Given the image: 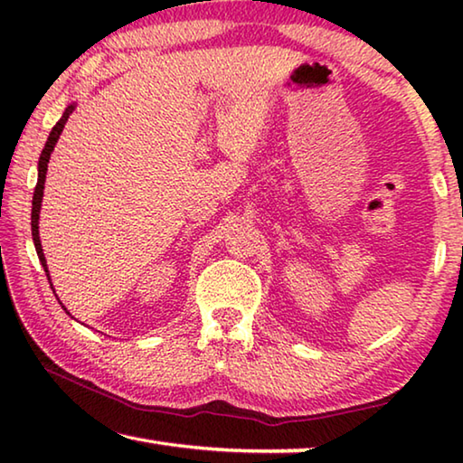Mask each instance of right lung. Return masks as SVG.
<instances>
[{
  "label": "right lung",
  "mask_w": 463,
  "mask_h": 463,
  "mask_svg": "<svg viewBox=\"0 0 463 463\" xmlns=\"http://www.w3.org/2000/svg\"><path fill=\"white\" fill-rule=\"evenodd\" d=\"M77 108V104L73 101V104H69L65 108V112H62L61 120L54 124L49 138H46V145L43 148L41 153V159H38V182H36V187H34V195H33V241H34V247H36V253H38V260H41V265L46 271V278H49L51 281V276H49V268H46V260H44V253H43V245H41V234H38V218H41V206H43V195H44V179H46V169H49V159H51V153L54 151V145H57V140L61 137L62 128H65V124L69 120V116L73 114V109ZM54 292V289H52ZM62 307V304H61ZM65 308V307H62ZM67 312V308H65ZM69 315V312H67ZM71 317V315H69Z\"/></svg>",
  "instance_id": "1"
}]
</instances>
